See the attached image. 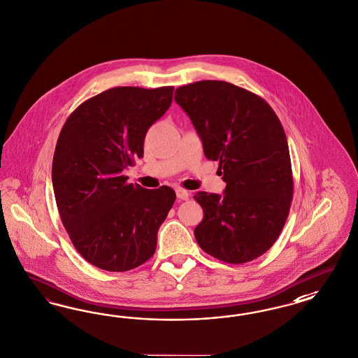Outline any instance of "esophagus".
<instances>
[{
    "mask_svg": "<svg viewBox=\"0 0 358 358\" xmlns=\"http://www.w3.org/2000/svg\"><path fill=\"white\" fill-rule=\"evenodd\" d=\"M176 196L179 200H188L189 194H188V191H185L183 188H176Z\"/></svg>",
    "mask_w": 358,
    "mask_h": 358,
    "instance_id": "esophagus-1",
    "label": "esophagus"
}]
</instances>
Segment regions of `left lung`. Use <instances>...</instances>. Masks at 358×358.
Instances as JSON below:
<instances>
[{"label": "left lung", "mask_w": 358, "mask_h": 358, "mask_svg": "<svg viewBox=\"0 0 358 358\" xmlns=\"http://www.w3.org/2000/svg\"><path fill=\"white\" fill-rule=\"evenodd\" d=\"M173 99L227 183L222 196H194L204 212L195 228L197 243L228 264L253 261L277 241L291 207L294 180L283 127L262 97L227 81L183 85Z\"/></svg>", "instance_id": "left-lung-1"}]
</instances>
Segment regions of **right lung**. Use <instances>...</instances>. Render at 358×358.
Here are the masks:
<instances>
[{
    "label": "right lung",
    "instance_id": "1",
    "mask_svg": "<svg viewBox=\"0 0 358 358\" xmlns=\"http://www.w3.org/2000/svg\"><path fill=\"white\" fill-rule=\"evenodd\" d=\"M173 87H115L79 105L59 134L52 187L62 222L91 265L122 273L145 264L176 199L122 175L143 157L149 127L173 101Z\"/></svg>",
    "mask_w": 358,
    "mask_h": 358
}]
</instances>
